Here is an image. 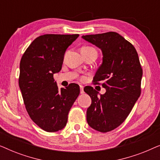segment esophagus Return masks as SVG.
I'll return each instance as SVG.
<instances>
[{
    "label": "esophagus",
    "mask_w": 160,
    "mask_h": 160,
    "mask_svg": "<svg viewBox=\"0 0 160 160\" xmlns=\"http://www.w3.org/2000/svg\"><path fill=\"white\" fill-rule=\"evenodd\" d=\"M84 87L82 86V85H80V93L81 94H83L84 93Z\"/></svg>",
    "instance_id": "obj_1"
}]
</instances>
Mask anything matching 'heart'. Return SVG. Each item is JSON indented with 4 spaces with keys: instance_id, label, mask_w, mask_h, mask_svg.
I'll list each match as a JSON object with an SVG mask.
<instances>
[{
    "instance_id": "1",
    "label": "heart",
    "mask_w": 160,
    "mask_h": 160,
    "mask_svg": "<svg viewBox=\"0 0 160 160\" xmlns=\"http://www.w3.org/2000/svg\"><path fill=\"white\" fill-rule=\"evenodd\" d=\"M81 49H83V50H95V49H94V48L90 47H84L82 48Z\"/></svg>"
}]
</instances>
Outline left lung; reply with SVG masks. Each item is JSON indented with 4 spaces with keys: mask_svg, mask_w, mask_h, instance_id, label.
<instances>
[{
    "mask_svg": "<svg viewBox=\"0 0 160 160\" xmlns=\"http://www.w3.org/2000/svg\"><path fill=\"white\" fill-rule=\"evenodd\" d=\"M82 38L101 49L102 62L93 78L102 81L106 93L89 87L84 92L90 96L87 111V123L94 130L107 132L117 128L130 114L141 95L143 70L136 49L115 32L86 35Z\"/></svg>",
    "mask_w": 160,
    "mask_h": 160,
    "instance_id": "8db88e82",
    "label": "left lung"
}]
</instances>
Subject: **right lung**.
<instances>
[{"instance_id": "right-lung-1", "label": "right lung", "mask_w": 160, "mask_h": 160, "mask_svg": "<svg viewBox=\"0 0 160 160\" xmlns=\"http://www.w3.org/2000/svg\"><path fill=\"white\" fill-rule=\"evenodd\" d=\"M78 34H46L26 49L19 65V86L30 119L53 132L66 125L69 111L79 95V86L58 89L53 76L62 68L65 52Z\"/></svg>"}]
</instances>
